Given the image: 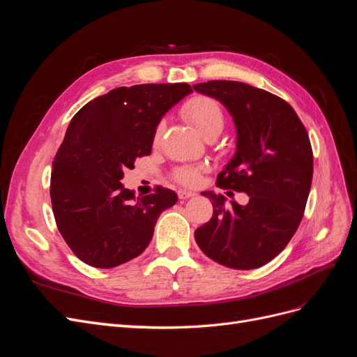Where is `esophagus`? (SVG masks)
Wrapping results in <instances>:
<instances>
[{
    "instance_id": "34e87169",
    "label": "esophagus",
    "mask_w": 357,
    "mask_h": 357,
    "mask_svg": "<svg viewBox=\"0 0 357 357\" xmlns=\"http://www.w3.org/2000/svg\"><path fill=\"white\" fill-rule=\"evenodd\" d=\"M177 195H178V198L180 199H188V198H192V197H195V192H190V190H178L177 192Z\"/></svg>"
}]
</instances>
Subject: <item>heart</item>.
Listing matches in <instances>:
<instances>
[{"instance_id": "heart-1", "label": "heart", "mask_w": 357, "mask_h": 357, "mask_svg": "<svg viewBox=\"0 0 357 357\" xmlns=\"http://www.w3.org/2000/svg\"><path fill=\"white\" fill-rule=\"evenodd\" d=\"M180 113L205 139L218 137L225 128L226 119L223 109L218 101L208 98V96H193L183 104ZM162 129H164V125L159 123L155 131V143L159 142ZM174 178L181 185L195 186L199 181V171L192 167L178 168L174 172Z\"/></svg>"}]
</instances>
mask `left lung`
<instances>
[{
  "instance_id": "1",
  "label": "left lung",
  "mask_w": 357,
  "mask_h": 357,
  "mask_svg": "<svg viewBox=\"0 0 357 357\" xmlns=\"http://www.w3.org/2000/svg\"><path fill=\"white\" fill-rule=\"evenodd\" d=\"M220 101L234 119L236 150L218 176V186L244 192L248 202L202 192L213 218L195 231L201 250L234 269H255L283 252L304 215L312 180V150L291 105L253 86L211 80L193 84Z\"/></svg>"
}]
</instances>
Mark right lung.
I'll return each mask as SVG.
<instances>
[{
	"label": "right lung",
	"instance_id": "add662e5",
	"mask_svg": "<svg viewBox=\"0 0 357 357\" xmlns=\"http://www.w3.org/2000/svg\"><path fill=\"white\" fill-rule=\"evenodd\" d=\"M192 92L188 83L116 88L74 114L53 160L50 198L58 229L73 253L95 268H114L142 255L176 192L156 188L135 197L126 168L152 153L160 119Z\"/></svg>",
	"mask_w": 357,
	"mask_h": 357
}]
</instances>
